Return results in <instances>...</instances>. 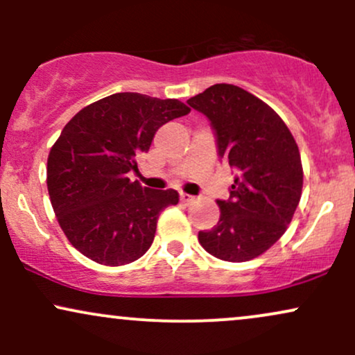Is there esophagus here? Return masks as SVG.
Wrapping results in <instances>:
<instances>
[{
  "label": "esophagus",
  "instance_id": "esophagus-1",
  "mask_svg": "<svg viewBox=\"0 0 355 355\" xmlns=\"http://www.w3.org/2000/svg\"><path fill=\"white\" fill-rule=\"evenodd\" d=\"M180 200L182 203H185V205H191V203L195 202V197L190 193H180Z\"/></svg>",
  "mask_w": 355,
  "mask_h": 355
}]
</instances>
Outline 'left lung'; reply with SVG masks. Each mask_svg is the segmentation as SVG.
<instances>
[{
    "mask_svg": "<svg viewBox=\"0 0 355 355\" xmlns=\"http://www.w3.org/2000/svg\"><path fill=\"white\" fill-rule=\"evenodd\" d=\"M210 120L220 158L235 170L229 200H217L220 220L198 242L227 262L267 252L287 230L300 202L304 170L284 120L243 88L217 83L187 100Z\"/></svg>",
    "mask_w": 355,
    "mask_h": 355,
    "instance_id": "8db88e82",
    "label": "left lung"
}]
</instances>
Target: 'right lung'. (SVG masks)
<instances>
[{"instance_id": "right-lung-1", "label": "right lung", "mask_w": 355, "mask_h": 355, "mask_svg": "<svg viewBox=\"0 0 355 355\" xmlns=\"http://www.w3.org/2000/svg\"><path fill=\"white\" fill-rule=\"evenodd\" d=\"M190 112L178 100L115 93L80 110L48 155L46 185L61 230L101 266L135 262L152 245L157 220L177 205L175 190L132 182L137 157L157 130Z\"/></svg>"}]
</instances>
